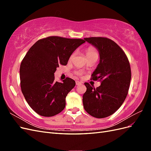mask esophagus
Returning a JSON list of instances; mask_svg holds the SVG:
<instances>
[{
  "instance_id": "34e87169",
  "label": "esophagus",
  "mask_w": 151,
  "mask_h": 151,
  "mask_svg": "<svg viewBox=\"0 0 151 151\" xmlns=\"http://www.w3.org/2000/svg\"><path fill=\"white\" fill-rule=\"evenodd\" d=\"M76 86H81V85H82V83H81V82H79V81H76Z\"/></svg>"
}]
</instances>
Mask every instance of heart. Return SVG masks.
<instances>
[{
    "mask_svg": "<svg viewBox=\"0 0 151 151\" xmlns=\"http://www.w3.org/2000/svg\"><path fill=\"white\" fill-rule=\"evenodd\" d=\"M86 56L87 58H90L91 57H94V56H98V52L97 49L96 48L94 47L93 46H90L89 47L87 48L86 49ZM75 52H73L69 57V60H72L73 58H74V56H75ZM75 74L77 76H81L82 75V72L81 71H76L75 72Z\"/></svg>",
    "mask_w": 151,
    "mask_h": 151,
    "instance_id": "b5f03b06",
    "label": "heart"
}]
</instances>
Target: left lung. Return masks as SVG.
Returning <instances> with one entry per match:
<instances>
[{"label": "left lung", "mask_w": 151, "mask_h": 151, "mask_svg": "<svg viewBox=\"0 0 151 151\" xmlns=\"http://www.w3.org/2000/svg\"><path fill=\"white\" fill-rule=\"evenodd\" d=\"M96 48L100 61L91 79L101 81L98 88L85 83L87 90L83 97L84 109L98 118H106L122 106L128 94L131 80V68L126 54L111 39L104 37L85 38Z\"/></svg>", "instance_id": "1"}]
</instances>
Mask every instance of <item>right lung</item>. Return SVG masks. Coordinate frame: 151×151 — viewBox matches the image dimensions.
I'll return each instance as SVG.
<instances>
[{
  "mask_svg": "<svg viewBox=\"0 0 151 151\" xmlns=\"http://www.w3.org/2000/svg\"><path fill=\"white\" fill-rule=\"evenodd\" d=\"M83 39L48 36L38 40L22 59L20 85L29 106L38 115L53 116L65 107V98L76 82L69 77L62 83L55 81L54 73L60 65H65L70 55Z\"/></svg>",
  "mask_w": 151,
  "mask_h": 151,
  "instance_id": "add662e5",
  "label": "right lung"
}]
</instances>
